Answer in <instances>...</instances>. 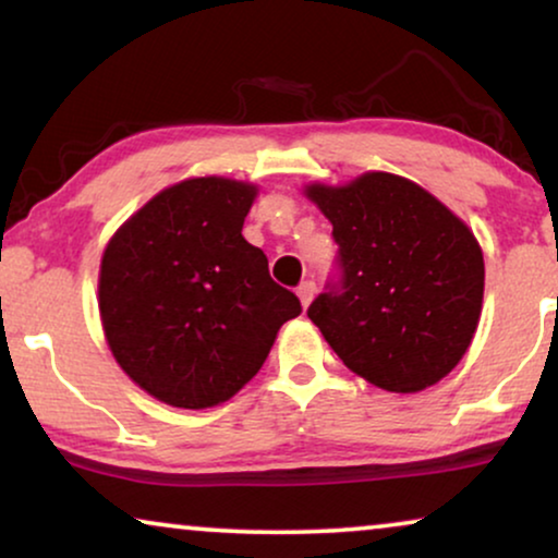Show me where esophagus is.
Masks as SVG:
<instances>
[{
    "mask_svg": "<svg viewBox=\"0 0 558 558\" xmlns=\"http://www.w3.org/2000/svg\"><path fill=\"white\" fill-rule=\"evenodd\" d=\"M315 292H317L315 281H302V284L296 287V296H300L302 307H307V304L312 302V296H315Z\"/></svg>",
    "mask_w": 558,
    "mask_h": 558,
    "instance_id": "34e87169",
    "label": "esophagus"
}]
</instances>
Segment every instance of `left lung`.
<instances>
[{"label":"left lung","mask_w":558,"mask_h":558,"mask_svg":"<svg viewBox=\"0 0 558 558\" xmlns=\"http://www.w3.org/2000/svg\"><path fill=\"white\" fill-rule=\"evenodd\" d=\"M332 223L338 279L307 317L350 371L393 393H416L468 353L483 310L480 243L416 182L365 172L342 187L310 185Z\"/></svg>","instance_id":"8db88e82"}]
</instances>
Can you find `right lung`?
Here are the masks:
<instances>
[{
  "instance_id": "add662e5",
  "label": "right lung",
  "mask_w": 558,
  "mask_h": 558,
  "mask_svg": "<svg viewBox=\"0 0 558 558\" xmlns=\"http://www.w3.org/2000/svg\"><path fill=\"white\" fill-rule=\"evenodd\" d=\"M256 187L193 178L162 190L113 233L98 310L117 363L178 409L218 407L262 368L302 312L241 235Z\"/></svg>"
}]
</instances>
